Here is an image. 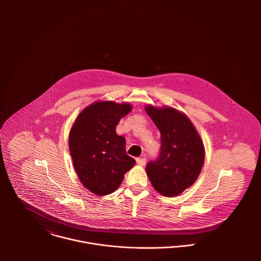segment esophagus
Instances as JSON below:
<instances>
[{"label": "esophagus", "instance_id": "34e87169", "mask_svg": "<svg viewBox=\"0 0 261 261\" xmlns=\"http://www.w3.org/2000/svg\"><path fill=\"white\" fill-rule=\"evenodd\" d=\"M137 163H138L140 166H145L146 163H147V160H146V158H138V159H137Z\"/></svg>", "mask_w": 261, "mask_h": 261}]
</instances>
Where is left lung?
I'll return each instance as SVG.
<instances>
[{
  "mask_svg": "<svg viewBox=\"0 0 261 261\" xmlns=\"http://www.w3.org/2000/svg\"><path fill=\"white\" fill-rule=\"evenodd\" d=\"M145 110L161 133V151L146 172L156 192L180 195L198 179L205 160L203 141L185 113L171 107L148 105Z\"/></svg>",
  "mask_w": 261,
  "mask_h": 261,
  "instance_id": "obj_1",
  "label": "left lung"
}]
</instances>
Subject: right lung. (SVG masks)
Returning a JSON list of instances; mask_svg holds the SVG:
<instances>
[{
  "label": "right lung",
  "mask_w": 261,
  "mask_h": 261,
  "mask_svg": "<svg viewBox=\"0 0 261 261\" xmlns=\"http://www.w3.org/2000/svg\"><path fill=\"white\" fill-rule=\"evenodd\" d=\"M132 110L128 102L95 101L81 111L69 132V150L77 176L97 196L113 193L136 164L126 154L125 139L115 132L119 120Z\"/></svg>",
  "instance_id": "add662e5"
}]
</instances>
